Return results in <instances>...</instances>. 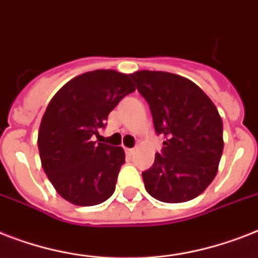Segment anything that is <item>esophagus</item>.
<instances>
[{"instance_id":"esophagus-1","label":"esophagus","mask_w":258,"mask_h":258,"mask_svg":"<svg viewBox=\"0 0 258 258\" xmlns=\"http://www.w3.org/2000/svg\"><path fill=\"white\" fill-rule=\"evenodd\" d=\"M125 152L128 155H133L135 152V148H125Z\"/></svg>"}]
</instances>
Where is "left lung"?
I'll list each match as a JSON object with an SVG mask.
<instances>
[{
  "label": "left lung",
  "mask_w": 258,
  "mask_h": 258,
  "mask_svg": "<svg viewBox=\"0 0 258 258\" xmlns=\"http://www.w3.org/2000/svg\"><path fill=\"white\" fill-rule=\"evenodd\" d=\"M150 104L155 131L165 138L144 187L159 202L184 203L212 183L223 155V120L213 102L189 79L165 71L130 75Z\"/></svg>",
  "instance_id": "8db88e82"
}]
</instances>
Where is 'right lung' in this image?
Masks as SVG:
<instances>
[{"mask_svg": "<svg viewBox=\"0 0 258 258\" xmlns=\"http://www.w3.org/2000/svg\"><path fill=\"white\" fill-rule=\"evenodd\" d=\"M134 91L130 75L95 70L71 79L50 100L39 125V158L56 192L71 204L96 205L114 194L124 151L94 136Z\"/></svg>", "mask_w": 258, "mask_h": 258, "instance_id": "1", "label": "right lung"}]
</instances>
